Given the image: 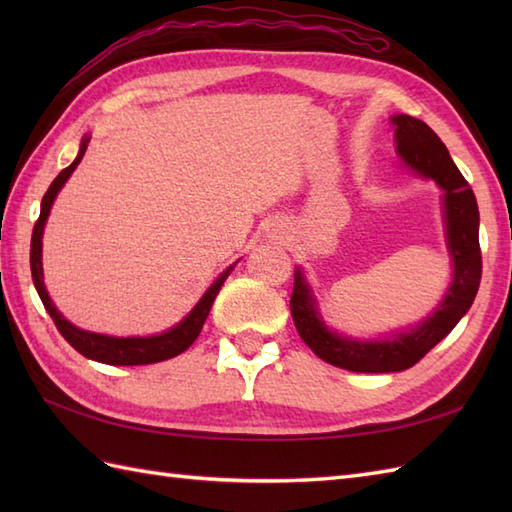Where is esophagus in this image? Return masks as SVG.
Returning <instances> with one entry per match:
<instances>
[{
	"mask_svg": "<svg viewBox=\"0 0 512 512\" xmlns=\"http://www.w3.org/2000/svg\"><path fill=\"white\" fill-rule=\"evenodd\" d=\"M270 237H277V239H281V237H284V231H281L279 226H275L273 231H270Z\"/></svg>",
	"mask_w": 512,
	"mask_h": 512,
	"instance_id": "1",
	"label": "esophagus"
}]
</instances>
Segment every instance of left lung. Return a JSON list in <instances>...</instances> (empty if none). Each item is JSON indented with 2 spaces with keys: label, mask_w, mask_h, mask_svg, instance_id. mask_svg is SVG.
I'll use <instances>...</instances> for the list:
<instances>
[{
  "label": "left lung",
  "mask_w": 512,
  "mask_h": 512,
  "mask_svg": "<svg viewBox=\"0 0 512 512\" xmlns=\"http://www.w3.org/2000/svg\"><path fill=\"white\" fill-rule=\"evenodd\" d=\"M391 123L396 127V151L400 160L418 176L436 180L444 191V222H447V246L453 259V281L440 306L416 328L380 341H356L332 332L325 325L308 281L301 268H297L290 312L303 343L321 361L361 374L402 372L416 365L469 312L482 279L480 211L469 182L464 180L447 147L427 123L407 114L391 116Z\"/></svg>",
  "instance_id": "obj_1"
}]
</instances>
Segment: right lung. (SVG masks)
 <instances>
[{
  "label": "right lung",
  "mask_w": 512,
  "mask_h": 512,
  "mask_svg": "<svg viewBox=\"0 0 512 512\" xmlns=\"http://www.w3.org/2000/svg\"><path fill=\"white\" fill-rule=\"evenodd\" d=\"M90 138L81 140V149L79 156L74 158L70 167H65L57 178L52 180L50 189L46 191L41 200V213L39 220L35 222V228H32V242H30V270H32V281H35V288L39 292V297L46 306L48 314L52 317L57 330L61 336L68 341L76 352L83 354L85 358H92V361H99L105 365H149V363H160L167 361V358H173L182 354L187 347L198 339V334L202 330V325L209 317L213 301L217 297V292L224 286L226 277L231 275L233 266H228L224 273L213 281V286L204 292L202 299L195 303V308L184 317L178 325H173L171 330L156 334V336H107V334H96L81 330L72 325L68 319H63V314L54 308L52 299L48 297V290L43 286V268H41V237H43V226H46V220L52 209V202L57 198V193L65 184V180L70 178V173L79 165L85 149H88Z\"/></svg>",
  "instance_id": "right-lung-1"
}]
</instances>
